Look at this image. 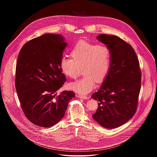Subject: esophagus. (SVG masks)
I'll return each instance as SVG.
<instances>
[{
	"instance_id": "34e87169",
	"label": "esophagus",
	"mask_w": 157,
	"mask_h": 157,
	"mask_svg": "<svg viewBox=\"0 0 157 157\" xmlns=\"http://www.w3.org/2000/svg\"><path fill=\"white\" fill-rule=\"evenodd\" d=\"M78 97L79 98H81V99H88V97H86L85 95H79Z\"/></svg>"
}]
</instances>
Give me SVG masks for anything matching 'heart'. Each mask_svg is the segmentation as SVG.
<instances>
[{
    "instance_id": "b5f03b06",
    "label": "heart",
    "mask_w": 157,
    "mask_h": 157,
    "mask_svg": "<svg viewBox=\"0 0 157 157\" xmlns=\"http://www.w3.org/2000/svg\"><path fill=\"white\" fill-rule=\"evenodd\" d=\"M71 55L72 59L62 56L60 68L63 74L75 79L82 68L83 77L69 84V88L79 94H86L95 86V82H102L109 71L111 59L110 49L105 46L85 41L78 42Z\"/></svg>"
}]
</instances>
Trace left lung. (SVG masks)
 <instances>
[{"label":"left lung","instance_id":"left-lung-1","mask_svg":"<svg viewBox=\"0 0 157 157\" xmlns=\"http://www.w3.org/2000/svg\"><path fill=\"white\" fill-rule=\"evenodd\" d=\"M98 40L111 53L109 71L92 98L98 102L93 119L107 129L119 127L134 115L141 90V72L133 48L120 37L101 34Z\"/></svg>","mask_w":157,"mask_h":157}]
</instances>
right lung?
Returning <instances> with one entry per match:
<instances>
[{"instance_id":"right-lung-1","label":"right lung","mask_w":157,"mask_h":157,"mask_svg":"<svg viewBox=\"0 0 157 157\" xmlns=\"http://www.w3.org/2000/svg\"><path fill=\"white\" fill-rule=\"evenodd\" d=\"M59 34L46 33L23 46L19 53L15 86L23 111L33 124L48 128L63 117L72 91L56 92L66 81L60 60L67 46Z\"/></svg>"}]
</instances>
